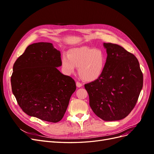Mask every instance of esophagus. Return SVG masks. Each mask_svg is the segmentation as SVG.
<instances>
[{"label":"esophagus","instance_id":"obj_1","mask_svg":"<svg viewBox=\"0 0 154 154\" xmlns=\"http://www.w3.org/2000/svg\"><path fill=\"white\" fill-rule=\"evenodd\" d=\"M76 87H82V85H83L81 83L78 82L76 83Z\"/></svg>","mask_w":154,"mask_h":154}]
</instances>
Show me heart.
Listing matches in <instances>:
<instances>
[{
  "instance_id": "b5f03b06",
  "label": "heart",
  "mask_w": 154,
  "mask_h": 154,
  "mask_svg": "<svg viewBox=\"0 0 154 154\" xmlns=\"http://www.w3.org/2000/svg\"><path fill=\"white\" fill-rule=\"evenodd\" d=\"M63 69L67 74L75 71L78 67V74L83 80L94 82L103 74L106 65V57L103 51L86 46L71 50L68 55L62 58Z\"/></svg>"
}]
</instances>
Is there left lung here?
I'll use <instances>...</instances> for the list:
<instances>
[{"instance_id": "obj_1", "label": "left lung", "mask_w": 154, "mask_h": 154, "mask_svg": "<svg viewBox=\"0 0 154 154\" xmlns=\"http://www.w3.org/2000/svg\"><path fill=\"white\" fill-rule=\"evenodd\" d=\"M107 57L101 76L85 85L94 113L106 122L121 120L136 105L143 76L135 56L122 46L103 43Z\"/></svg>"}]
</instances>
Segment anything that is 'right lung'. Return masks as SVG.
Returning a JSON list of instances; mask_svg holds the SVG:
<instances>
[{
    "label": "right lung",
    "mask_w": 154,
    "mask_h": 154,
    "mask_svg": "<svg viewBox=\"0 0 154 154\" xmlns=\"http://www.w3.org/2000/svg\"><path fill=\"white\" fill-rule=\"evenodd\" d=\"M60 56L53 44L38 42L29 45L14 63L12 92L27 115L52 123L63 118L76 87L57 68L62 66Z\"/></svg>",
    "instance_id": "add662e5"
}]
</instances>
